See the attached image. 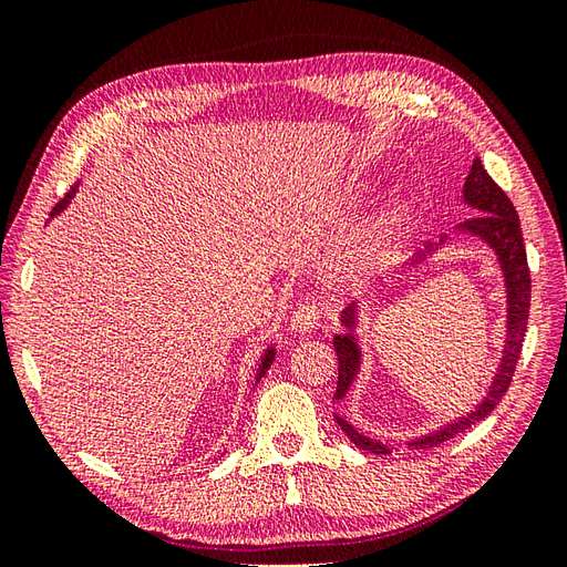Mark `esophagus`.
I'll list each match as a JSON object with an SVG mask.
<instances>
[{
    "label": "esophagus",
    "mask_w": 567,
    "mask_h": 567,
    "mask_svg": "<svg viewBox=\"0 0 567 567\" xmlns=\"http://www.w3.org/2000/svg\"><path fill=\"white\" fill-rule=\"evenodd\" d=\"M321 319V307L312 300V302H302L298 310L290 317V329L296 333H310L315 326Z\"/></svg>",
    "instance_id": "obj_1"
}]
</instances>
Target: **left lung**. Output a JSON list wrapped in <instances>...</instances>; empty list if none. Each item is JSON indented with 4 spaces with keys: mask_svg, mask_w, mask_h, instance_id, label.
<instances>
[{
    "mask_svg": "<svg viewBox=\"0 0 567 567\" xmlns=\"http://www.w3.org/2000/svg\"><path fill=\"white\" fill-rule=\"evenodd\" d=\"M463 198H466L468 205L480 213L471 219L463 221V231H471L475 236L487 241L496 255H499L502 262V271L506 277V288H508V338H506V350H504V359L499 373H496L494 385L489 390V394L485 398V402L480 404L471 416L461 419L456 423H450L444 431L427 435L423 440H414L409 442L411 447L416 450H425V447H435V444L454 437L456 433H463L466 427H471L473 423L483 421L489 411L502 402V398L506 394L513 373H516L518 359L523 352V340H525V331H527V317H529V267H527V252H525V241H523V231H520V219L516 208H513L511 198L506 196L504 188L496 184L489 175L485 165L480 163V158L473 161L471 173L466 177V184H463ZM346 323L352 326V315L346 312ZM336 346V354H338V390L333 398L340 400L342 394L348 392L357 367H359V350L357 342L350 336H336L333 340ZM338 425L342 431L348 433V437L357 444L359 450H364L369 454H390V450L385 447L383 442H373L364 435H359L354 427L342 421L340 416H336Z\"/></svg>",
    "mask_w": 567,
    "mask_h": 567,
    "instance_id": "8db88e82",
    "label": "left lung"
}]
</instances>
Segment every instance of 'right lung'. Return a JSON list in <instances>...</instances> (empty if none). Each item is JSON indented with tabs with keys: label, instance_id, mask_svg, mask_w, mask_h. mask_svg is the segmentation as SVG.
Returning <instances> with one entry per match:
<instances>
[{
	"label": "right lung",
	"instance_id": "1",
	"mask_svg": "<svg viewBox=\"0 0 567 567\" xmlns=\"http://www.w3.org/2000/svg\"><path fill=\"white\" fill-rule=\"evenodd\" d=\"M73 194H75V186H73V188H71V192H68V194H65V196H63V198H61V200H59L56 205H54V210H51V217H56V215H59V213H61V210L65 208V205H68V203H71ZM271 359H274V350H269V352L265 354V362H262V369H260V373H257V375H262V373H265V371L269 369V364H271Z\"/></svg>",
	"mask_w": 567,
	"mask_h": 567
}]
</instances>
